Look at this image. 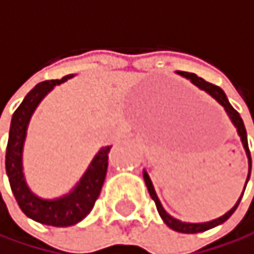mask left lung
<instances>
[{"label": "left lung", "instance_id": "obj_1", "mask_svg": "<svg viewBox=\"0 0 254 254\" xmlns=\"http://www.w3.org/2000/svg\"><path fill=\"white\" fill-rule=\"evenodd\" d=\"M176 73L181 75V76H184V78H187V79H190L195 87H198L200 90H205V92H206L209 96H212V98L224 108V111L227 113L230 122L233 123L235 128H237V132H238V135H240V138H241L243 147H244L246 155H247V159H249V175H247V181H246V185H244V191H246V187H247V182H249L250 173H252V156H250V150H249L247 131H246V126H244V122H243L240 113L229 104V99L226 98V93L223 92V90H221L220 87H217V85H214V84H211V82H206L203 78L197 76L195 73L182 72V70H176ZM143 178H144L147 191H149L150 197L153 198V202H155V205H156V209H158V214L161 215L162 221H164L170 229H173V230H176V232H181V233H198V232H205V230H208V229H212V227H215V226L223 224L226 220L230 218V215H232L235 211H237V208H238V205H240V202H241V197H243V194H244V191H243L241 197L238 198V202L235 203V206H233L230 211H227L224 215H221V217H218V218H215V220H211V221H205V223H187V221H181V220L172 217L164 208H162V205H161V202H159V198H158V195H156V192H155L153 184H152V181H150V178H149V175H147L146 170H143Z\"/></svg>", "mask_w": 254, "mask_h": 254}]
</instances>
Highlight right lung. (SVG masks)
Masks as SVG:
<instances>
[{
    "label": "right lung",
    "mask_w": 254,
    "mask_h": 254,
    "mask_svg": "<svg viewBox=\"0 0 254 254\" xmlns=\"http://www.w3.org/2000/svg\"><path fill=\"white\" fill-rule=\"evenodd\" d=\"M73 76L75 75H67L62 79L39 82L24 98L22 104L16 108L11 116L5 150V172L17 205L31 220L56 227L73 226L84 220L93 209L105 181L108 153L111 149V146H105L98 150L87 170L81 176L79 182L67 194H63L57 198H42L36 195L27 185L22 166V152L30 120L39 104L51 90Z\"/></svg>",
    "instance_id": "right-lung-1"
}]
</instances>
